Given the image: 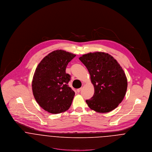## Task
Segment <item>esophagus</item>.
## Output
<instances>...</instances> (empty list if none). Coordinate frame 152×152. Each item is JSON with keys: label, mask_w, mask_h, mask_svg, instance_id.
Returning <instances> with one entry per match:
<instances>
[{"label": "esophagus", "mask_w": 152, "mask_h": 152, "mask_svg": "<svg viewBox=\"0 0 152 152\" xmlns=\"http://www.w3.org/2000/svg\"><path fill=\"white\" fill-rule=\"evenodd\" d=\"M81 89H82L81 88H78V89H77V92L78 93H79V92H80V91L81 90Z\"/></svg>", "instance_id": "1"}]
</instances>
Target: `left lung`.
<instances>
[{
    "label": "left lung",
    "mask_w": 152,
    "mask_h": 152,
    "mask_svg": "<svg viewBox=\"0 0 152 152\" xmlns=\"http://www.w3.org/2000/svg\"><path fill=\"white\" fill-rule=\"evenodd\" d=\"M87 68L95 92L86 100L88 107L98 113H108L117 108L126 95L128 81L122 68L111 55L90 53L79 58Z\"/></svg>",
    "instance_id": "left-lung-1"
}]
</instances>
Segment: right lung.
<instances>
[{
	"label": "right lung",
	"instance_id": "add662e5",
	"mask_svg": "<svg viewBox=\"0 0 152 152\" xmlns=\"http://www.w3.org/2000/svg\"><path fill=\"white\" fill-rule=\"evenodd\" d=\"M75 56L64 50H55L37 67L32 80L33 94L39 106L50 113L65 112L71 105L75 92L68 84L71 76L66 73V68Z\"/></svg>",
	"mask_w": 152,
	"mask_h": 152
}]
</instances>
